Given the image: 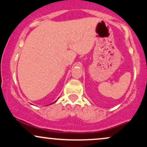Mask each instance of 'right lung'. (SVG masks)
Here are the masks:
<instances>
[{"instance_id": "right-lung-1", "label": "right lung", "mask_w": 147, "mask_h": 147, "mask_svg": "<svg viewBox=\"0 0 147 147\" xmlns=\"http://www.w3.org/2000/svg\"><path fill=\"white\" fill-rule=\"evenodd\" d=\"M55 102H56V101H55ZM55 102H53V103H52V104H54V103H55Z\"/></svg>"}]
</instances>
